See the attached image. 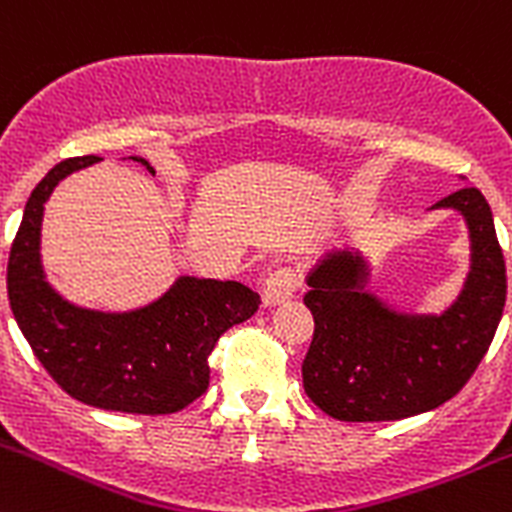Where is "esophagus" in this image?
Returning a JSON list of instances; mask_svg holds the SVG:
<instances>
[{"label":"esophagus","mask_w":512,"mask_h":512,"mask_svg":"<svg viewBox=\"0 0 512 512\" xmlns=\"http://www.w3.org/2000/svg\"><path fill=\"white\" fill-rule=\"evenodd\" d=\"M298 285H300V275L295 267H278V270H272L265 280V290H262L265 305L285 303L288 298H293Z\"/></svg>","instance_id":"obj_1"}]
</instances>
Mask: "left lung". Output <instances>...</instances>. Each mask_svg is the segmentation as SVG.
<instances>
[{
  "label": "left lung",
  "instance_id": "left-lung-1",
  "mask_svg": "<svg viewBox=\"0 0 512 512\" xmlns=\"http://www.w3.org/2000/svg\"><path fill=\"white\" fill-rule=\"evenodd\" d=\"M465 214L472 270L457 303L442 315H399L364 293L366 265L333 252L308 275L305 305L313 341L303 386L315 407L341 422H396L442 407L460 394L493 343L508 278L493 212L475 186L434 209Z\"/></svg>",
  "mask_w": 512,
  "mask_h": 512
}]
</instances>
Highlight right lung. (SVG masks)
<instances>
[{
	"instance_id": "1",
	"label": "right lung",
	"mask_w": 512,
	"mask_h": 512,
	"mask_svg": "<svg viewBox=\"0 0 512 512\" xmlns=\"http://www.w3.org/2000/svg\"><path fill=\"white\" fill-rule=\"evenodd\" d=\"M131 159L154 174L146 159ZM95 161H60L27 199L9 250V305L40 364L73 399L111 412L174 414L207 391L209 353L224 331L257 313L260 295L232 280L181 278L164 298L133 313L65 303L42 278V209L57 181Z\"/></svg>"
}]
</instances>
